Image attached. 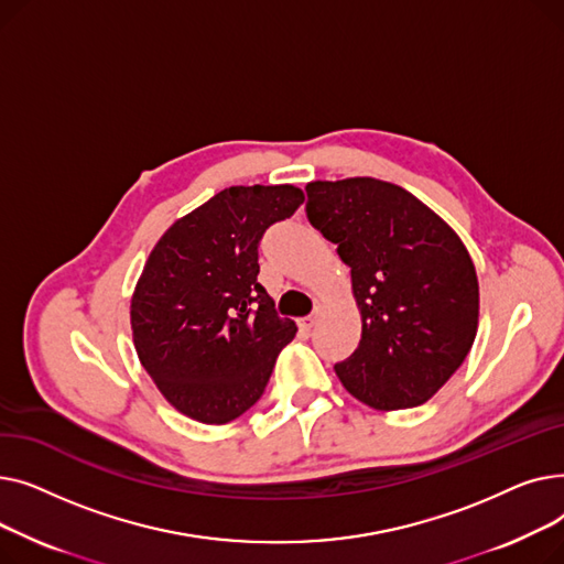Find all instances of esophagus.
<instances>
[{
  "label": "esophagus",
  "instance_id": "obj_1",
  "mask_svg": "<svg viewBox=\"0 0 564 564\" xmlns=\"http://www.w3.org/2000/svg\"><path fill=\"white\" fill-rule=\"evenodd\" d=\"M319 315H322V311H319V308H315V311H313V315H308V317H302V319H300V327H302L304 332H311V329L315 327V322L319 319Z\"/></svg>",
  "mask_w": 564,
  "mask_h": 564
}]
</instances>
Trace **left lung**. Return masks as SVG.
I'll return each mask as SVG.
<instances>
[{
	"instance_id": "obj_1",
	"label": "left lung",
	"mask_w": 564,
	"mask_h": 564,
	"mask_svg": "<svg viewBox=\"0 0 564 564\" xmlns=\"http://www.w3.org/2000/svg\"><path fill=\"white\" fill-rule=\"evenodd\" d=\"M306 217L349 267L361 340L334 370L377 411L425 404L478 334L480 288L459 235L411 192L377 177L313 181Z\"/></svg>"
}]
</instances>
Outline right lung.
<instances>
[{"instance_id":"add662e5","label":"right lung","mask_w":564,"mask_h":564,"mask_svg":"<svg viewBox=\"0 0 564 564\" xmlns=\"http://www.w3.org/2000/svg\"><path fill=\"white\" fill-rule=\"evenodd\" d=\"M304 203L294 185L228 187L175 219L130 302L137 357L183 416L224 425L262 395L297 324L258 283V245Z\"/></svg>"}]
</instances>
